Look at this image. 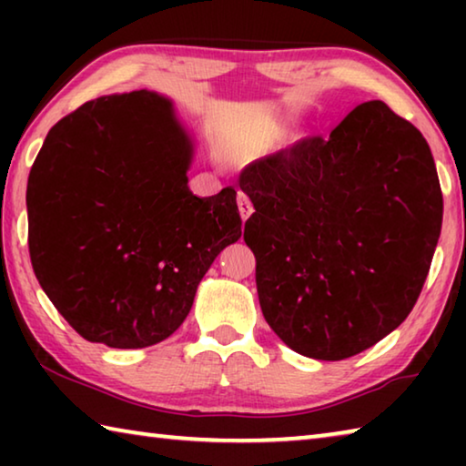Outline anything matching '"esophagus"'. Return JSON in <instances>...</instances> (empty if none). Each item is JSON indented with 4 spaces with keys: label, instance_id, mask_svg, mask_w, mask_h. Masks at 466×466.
Masks as SVG:
<instances>
[{
    "label": "esophagus",
    "instance_id": "1",
    "mask_svg": "<svg viewBox=\"0 0 466 466\" xmlns=\"http://www.w3.org/2000/svg\"><path fill=\"white\" fill-rule=\"evenodd\" d=\"M238 211H240L242 222H247L252 211H255V209H252V203L248 201V197L244 193H238Z\"/></svg>",
    "mask_w": 466,
    "mask_h": 466
}]
</instances>
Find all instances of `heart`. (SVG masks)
Returning a JSON list of instances; mask_svg holds the SVG:
<instances>
[{"mask_svg": "<svg viewBox=\"0 0 466 466\" xmlns=\"http://www.w3.org/2000/svg\"><path fill=\"white\" fill-rule=\"evenodd\" d=\"M286 131V123L273 119V116H261V119L250 121L236 133L232 141V154L240 157L263 156L279 144Z\"/></svg>", "mask_w": 466, "mask_h": 466, "instance_id": "1", "label": "heart"}]
</instances>
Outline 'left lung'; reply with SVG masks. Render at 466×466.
I'll return each mask as SVG.
<instances>
[{
    "mask_svg": "<svg viewBox=\"0 0 466 466\" xmlns=\"http://www.w3.org/2000/svg\"><path fill=\"white\" fill-rule=\"evenodd\" d=\"M244 242L265 320L312 360L356 356L392 333L420 298L441 230L428 141L380 100L330 131L252 162Z\"/></svg>",
    "mask_w": 466,
    "mask_h": 466,
    "instance_id": "8db88e82",
    "label": "left lung"
}]
</instances>
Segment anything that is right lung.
<instances>
[{"label": "right lung", "mask_w": 466, "mask_h": 466, "mask_svg": "<svg viewBox=\"0 0 466 466\" xmlns=\"http://www.w3.org/2000/svg\"><path fill=\"white\" fill-rule=\"evenodd\" d=\"M195 136L157 92L86 102L46 133L28 177V248L55 309L92 343L168 339L242 236L234 187L197 197Z\"/></svg>", "instance_id": "obj_1"}]
</instances>
